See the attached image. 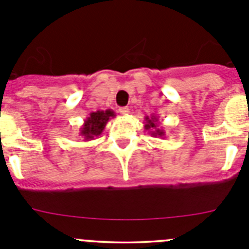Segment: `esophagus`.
I'll return each instance as SVG.
<instances>
[{
	"label": "esophagus",
	"instance_id": "1",
	"mask_svg": "<svg viewBox=\"0 0 249 249\" xmlns=\"http://www.w3.org/2000/svg\"><path fill=\"white\" fill-rule=\"evenodd\" d=\"M120 113L122 114V116H127V114L129 113L128 107H121V108H120Z\"/></svg>",
	"mask_w": 249,
	"mask_h": 249
}]
</instances>
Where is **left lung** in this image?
<instances>
[{
  "label": "left lung",
  "mask_w": 249,
  "mask_h": 249,
  "mask_svg": "<svg viewBox=\"0 0 249 249\" xmlns=\"http://www.w3.org/2000/svg\"><path fill=\"white\" fill-rule=\"evenodd\" d=\"M144 129L149 131L152 137H158V138H164V131L162 128H158V118L157 116H146L144 117Z\"/></svg>",
  "instance_id": "obj_1"
}]
</instances>
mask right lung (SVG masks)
Instances as JSON below:
<instances>
[{"mask_svg": "<svg viewBox=\"0 0 249 249\" xmlns=\"http://www.w3.org/2000/svg\"><path fill=\"white\" fill-rule=\"evenodd\" d=\"M114 117H116V114L112 109H106V111L100 109V111L91 112L81 126L80 136H82L85 141L94 140L102 133L107 122Z\"/></svg>", "mask_w": 249, "mask_h": 249, "instance_id": "right-lung-1", "label": "right lung"}]
</instances>
